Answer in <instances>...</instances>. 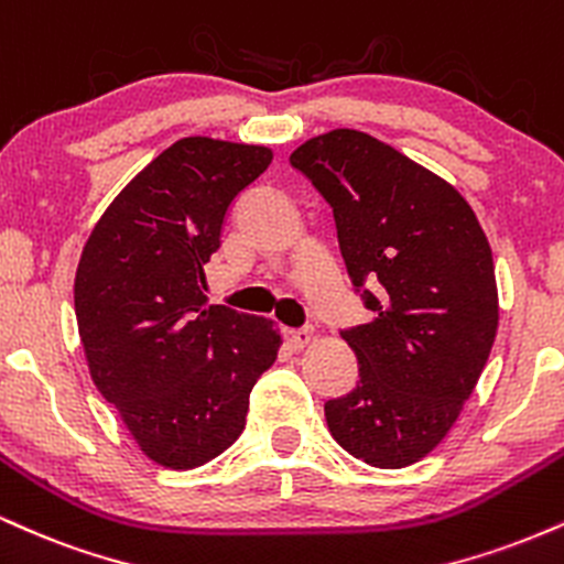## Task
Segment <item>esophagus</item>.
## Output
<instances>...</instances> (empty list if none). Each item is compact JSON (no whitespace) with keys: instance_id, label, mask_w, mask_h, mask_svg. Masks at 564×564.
Segmentation results:
<instances>
[{"instance_id":"esophagus-1","label":"esophagus","mask_w":564,"mask_h":564,"mask_svg":"<svg viewBox=\"0 0 564 564\" xmlns=\"http://www.w3.org/2000/svg\"><path fill=\"white\" fill-rule=\"evenodd\" d=\"M284 340H288V346H290V348L301 350V348H306L311 340H314V329H308V327L284 329Z\"/></svg>"}]
</instances>
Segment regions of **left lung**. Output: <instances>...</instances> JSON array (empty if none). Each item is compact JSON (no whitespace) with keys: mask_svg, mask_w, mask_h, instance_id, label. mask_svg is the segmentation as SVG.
Returning <instances> with one entry per match:
<instances>
[{"mask_svg":"<svg viewBox=\"0 0 564 564\" xmlns=\"http://www.w3.org/2000/svg\"><path fill=\"white\" fill-rule=\"evenodd\" d=\"M290 165L333 208L348 276L372 311L340 333L359 380L324 403L329 433L372 467L414 465L446 438L491 354V245L452 184L364 131L308 139Z\"/></svg>","mask_w":564,"mask_h":564,"instance_id":"left-lung-1","label":"left lung"}]
</instances>
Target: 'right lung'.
Segmentation results:
<instances>
[{"label": "right lung", "mask_w": 564, "mask_h": 564, "mask_svg": "<svg viewBox=\"0 0 564 564\" xmlns=\"http://www.w3.org/2000/svg\"><path fill=\"white\" fill-rule=\"evenodd\" d=\"M269 163L261 144L178 139L110 203L78 261L91 380L169 469L200 467L240 438L250 390L276 359L274 322L203 293L229 205Z\"/></svg>", "instance_id": "1"}]
</instances>
